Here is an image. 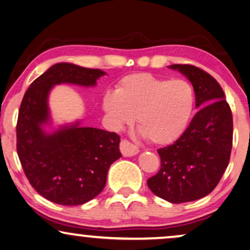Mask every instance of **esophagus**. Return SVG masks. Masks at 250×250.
<instances>
[{
    "label": "esophagus",
    "mask_w": 250,
    "mask_h": 250,
    "mask_svg": "<svg viewBox=\"0 0 250 250\" xmlns=\"http://www.w3.org/2000/svg\"><path fill=\"white\" fill-rule=\"evenodd\" d=\"M119 149H121L122 154L124 155V157H132V155H135L139 153V151H140L135 146H134V144H132L127 140L121 141Z\"/></svg>",
    "instance_id": "obj_1"
}]
</instances>
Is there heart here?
Here are the masks:
<instances>
[{
  "label": "heart",
  "instance_id": "b5f03b06",
  "mask_svg": "<svg viewBox=\"0 0 250 250\" xmlns=\"http://www.w3.org/2000/svg\"><path fill=\"white\" fill-rule=\"evenodd\" d=\"M194 104L189 82L149 73L126 75L118 81L116 91H108L103 98L104 110L114 128L131 124L136 116L141 133L158 146L172 143L185 132Z\"/></svg>",
  "mask_w": 250,
  "mask_h": 250
}]
</instances>
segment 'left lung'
Segmentation results:
<instances>
[{
  "mask_svg": "<svg viewBox=\"0 0 250 250\" xmlns=\"http://www.w3.org/2000/svg\"><path fill=\"white\" fill-rule=\"evenodd\" d=\"M191 82L195 114L176 142L158 150L160 170L147 179L153 194L170 203H185L211 193L226 171L232 149L233 122L221 85L212 75L189 64H173Z\"/></svg>",
  "mask_w": 250,
  "mask_h": 250,
  "instance_id": "8db88e82",
  "label": "left lung"
}]
</instances>
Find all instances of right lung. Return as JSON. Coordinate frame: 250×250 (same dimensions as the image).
I'll return each instance as SVG.
<instances>
[{
	"label": "right lung",
	"instance_id": "1",
	"mask_svg": "<svg viewBox=\"0 0 250 250\" xmlns=\"http://www.w3.org/2000/svg\"><path fill=\"white\" fill-rule=\"evenodd\" d=\"M98 68L59 63L36 79L24 93L17 122V152L30 185L54 203L73 206L95 198L106 185L110 165L122 157L121 136L80 127L79 123L53 134L42 131L49 119L47 97L53 85L96 84Z\"/></svg>",
	"mask_w": 250,
	"mask_h": 250
}]
</instances>
